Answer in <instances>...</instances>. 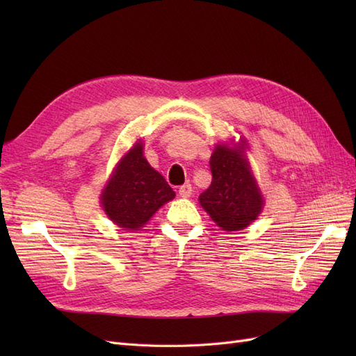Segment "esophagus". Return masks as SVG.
<instances>
[{
    "mask_svg": "<svg viewBox=\"0 0 356 356\" xmlns=\"http://www.w3.org/2000/svg\"><path fill=\"white\" fill-rule=\"evenodd\" d=\"M191 191H193V187H191L190 182H186V184L181 186L179 190H178L181 197H190L191 196Z\"/></svg>",
    "mask_w": 356,
    "mask_h": 356,
    "instance_id": "esophagus-1",
    "label": "esophagus"
}]
</instances>
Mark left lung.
<instances>
[{
    "mask_svg": "<svg viewBox=\"0 0 356 356\" xmlns=\"http://www.w3.org/2000/svg\"><path fill=\"white\" fill-rule=\"evenodd\" d=\"M209 166L212 182L199 196L202 208L225 232L248 227L261 212L263 197L242 147L217 145Z\"/></svg>",
    "mask_w": 356,
    "mask_h": 356,
    "instance_id": "1",
    "label": "left lung"
}]
</instances>
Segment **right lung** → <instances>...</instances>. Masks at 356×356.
I'll return each mask as SVG.
<instances>
[{
  "instance_id": "right-lung-1",
  "label": "right lung",
  "mask_w": 356,
  "mask_h": 356,
  "mask_svg": "<svg viewBox=\"0 0 356 356\" xmlns=\"http://www.w3.org/2000/svg\"><path fill=\"white\" fill-rule=\"evenodd\" d=\"M174 197L175 191L148 165L143 144L136 143L120 160L101 200L110 220L126 230H138Z\"/></svg>"
}]
</instances>
